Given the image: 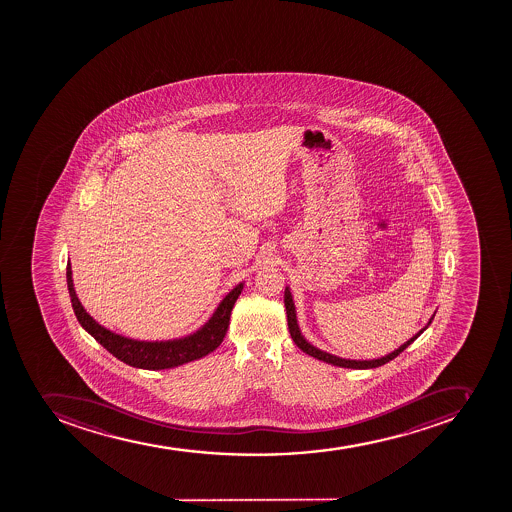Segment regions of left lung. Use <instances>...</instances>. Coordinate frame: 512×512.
Segmentation results:
<instances>
[{"instance_id": "left-lung-1", "label": "left lung", "mask_w": 512, "mask_h": 512, "mask_svg": "<svg viewBox=\"0 0 512 512\" xmlns=\"http://www.w3.org/2000/svg\"><path fill=\"white\" fill-rule=\"evenodd\" d=\"M285 306L291 339L294 340V344L298 345L299 349L303 350L304 353H308L311 357L321 360V362L331 363L334 367L353 368V370H368V368L381 367V365L388 363L389 360L398 357L399 353L407 349L422 332L426 331L435 316V313L432 314L429 322H427L426 326L422 327L421 331L417 332L416 335H412L411 339L406 340L403 345H399L398 349L393 350V352L388 353V355H383V357L380 358H371V360H352V358L337 357V355H332V353L326 352V350L317 349L316 345L311 344V342L304 337L303 332L299 329L298 317H296V306H294L290 286H286L285 288Z\"/></svg>"}]
</instances>
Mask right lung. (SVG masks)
<instances>
[{
  "instance_id": "1",
  "label": "right lung",
  "mask_w": 512,
  "mask_h": 512,
  "mask_svg": "<svg viewBox=\"0 0 512 512\" xmlns=\"http://www.w3.org/2000/svg\"><path fill=\"white\" fill-rule=\"evenodd\" d=\"M67 286L73 313L83 329L98 344L103 345L109 353H113L114 357L131 367L142 368V370H167V368L195 362L218 349L229 327L232 308L239 298L240 291L244 290V281H240L239 285L234 286L221 299V303L216 306L214 313L208 317V321L204 322L203 326L198 327L191 334L167 340L132 339L101 326L100 322L95 321V317H91V314L83 308L82 301L78 299L70 260L67 262Z\"/></svg>"
}]
</instances>
